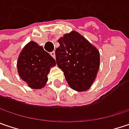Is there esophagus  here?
Instances as JSON below:
<instances>
[{"label": "esophagus", "instance_id": "obj_1", "mask_svg": "<svg viewBox=\"0 0 129 129\" xmlns=\"http://www.w3.org/2000/svg\"><path fill=\"white\" fill-rule=\"evenodd\" d=\"M50 55H51V56H52V57H54V58H55V52L54 51L51 52H50Z\"/></svg>", "mask_w": 129, "mask_h": 129}]
</instances>
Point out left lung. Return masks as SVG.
I'll list each match as a JSON object with an SVG mask.
<instances>
[{
    "label": "left lung",
    "mask_w": 129,
    "mask_h": 129,
    "mask_svg": "<svg viewBox=\"0 0 129 129\" xmlns=\"http://www.w3.org/2000/svg\"><path fill=\"white\" fill-rule=\"evenodd\" d=\"M55 50L57 66L64 72L69 85L77 91L88 90L99 71L98 49L76 31L65 34L58 40Z\"/></svg>",
    "instance_id": "left-lung-1"
}]
</instances>
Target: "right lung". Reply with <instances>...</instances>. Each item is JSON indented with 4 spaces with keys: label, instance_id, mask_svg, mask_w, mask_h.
<instances>
[{
    "label": "right lung",
    "instance_id": "add662e5",
    "mask_svg": "<svg viewBox=\"0 0 129 129\" xmlns=\"http://www.w3.org/2000/svg\"><path fill=\"white\" fill-rule=\"evenodd\" d=\"M55 59L36 42H29L22 50L17 61V70L22 80L34 89L43 87L48 80L50 67Z\"/></svg>",
    "mask_w": 129,
    "mask_h": 129
}]
</instances>
